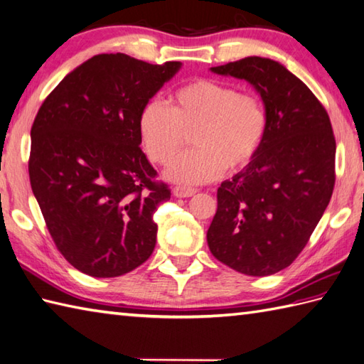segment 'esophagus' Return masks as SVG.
Instances as JSON below:
<instances>
[{
  "mask_svg": "<svg viewBox=\"0 0 364 364\" xmlns=\"http://www.w3.org/2000/svg\"><path fill=\"white\" fill-rule=\"evenodd\" d=\"M173 193L177 198H190L193 195H196L198 190L191 188V187H182V185H177V187L173 188Z\"/></svg>",
  "mask_w": 364,
  "mask_h": 364,
  "instance_id": "esophagus-1",
  "label": "esophagus"
}]
</instances>
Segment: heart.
<instances>
[{
	"label": "heart",
	"mask_w": 364,
	"mask_h": 364,
	"mask_svg": "<svg viewBox=\"0 0 364 364\" xmlns=\"http://www.w3.org/2000/svg\"><path fill=\"white\" fill-rule=\"evenodd\" d=\"M168 107L144 104L139 135L152 164L168 165L191 134V151L169 165L166 176L181 183H204L245 168L264 139L268 115L260 96L238 92L213 79H195L169 95Z\"/></svg>",
	"instance_id": "obj_1"
}]
</instances>
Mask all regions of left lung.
Masks as SVG:
<instances>
[{
  "label": "left lung",
  "mask_w": 364,
  "mask_h": 364,
  "mask_svg": "<svg viewBox=\"0 0 364 364\" xmlns=\"http://www.w3.org/2000/svg\"><path fill=\"white\" fill-rule=\"evenodd\" d=\"M212 71L252 84L268 126L250 164L218 188L207 243L229 268L271 276L302 252L332 198V123L310 88L276 60L254 55Z\"/></svg>",
  "instance_id": "1"
}]
</instances>
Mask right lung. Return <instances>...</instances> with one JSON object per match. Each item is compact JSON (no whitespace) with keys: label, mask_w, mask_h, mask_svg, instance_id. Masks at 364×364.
Returning <instances> with one entry per match:
<instances>
[{"label":"right lung","mask_w":364,"mask_h":364,"mask_svg":"<svg viewBox=\"0 0 364 364\" xmlns=\"http://www.w3.org/2000/svg\"><path fill=\"white\" fill-rule=\"evenodd\" d=\"M181 62L98 54L46 96L31 129L29 181L59 252L92 277L139 268L171 190L140 148L139 115Z\"/></svg>","instance_id":"1"}]
</instances>
